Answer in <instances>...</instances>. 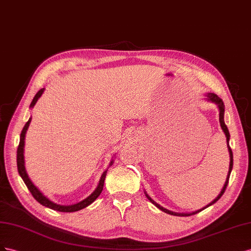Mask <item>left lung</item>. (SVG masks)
Returning <instances> with one entry per match:
<instances>
[{
	"label": "left lung",
	"mask_w": 251,
	"mask_h": 251,
	"mask_svg": "<svg viewBox=\"0 0 251 251\" xmlns=\"http://www.w3.org/2000/svg\"><path fill=\"white\" fill-rule=\"evenodd\" d=\"M207 98H208V100L209 101H211V102H213V103H216V104H218V106H219V110H220V118H219V120H220V124H221V127H222V129H223V131H224V133H225V135H226V140H227V143H228V150H229V155H230V164H229V171H228V175H227V177H226V182H225V185H224V187H223V189H222V191L220 192V195L213 200V201L210 203V204H208L207 205L206 207H204L203 209H205V208H207V207H209L210 205H212V204H214L216 203L218 200L223 196V193L225 192V190H226V187H227V185H228V181H229V176H230V173H231V170H232V166H233V155H232V150H231V148H230V146H229V138H230V134H229V131H228V128H227V126H226V124H225V122H224V103H223V101H222V99H220L216 94H208L207 95ZM145 195H146V197H147V199L149 200L150 202H151L152 204H154L157 208L159 209H161L162 211H164V212H166V213H169V214H173V216H183V217H188V216H190V214H195V213H198V212H200V211H202L203 209H201V210H198V211H196V212H192V213H176V212H173V211H170V210H167L166 208H163L162 206H160L159 204H156L153 200L150 198L147 193L145 192Z\"/></svg>",
	"instance_id": "obj_1"
}]
</instances>
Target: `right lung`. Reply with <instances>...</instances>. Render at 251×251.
<instances>
[{
	"mask_svg": "<svg viewBox=\"0 0 251 251\" xmlns=\"http://www.w3.org/2000/svg\"><path fill=\"white\" fill-rule=\"evenodd\" d=\"M43 91H44V88L39 90L37 92V95L34 96L32 102L30 104V107H33L34 104L37 103L38 99L42 96ZM30 121L31 119L28 120L27 123L25 124L24 128L22 132H21V135H20V143H19V146H18V150H17V165H18V171L19 174L21 176V177L23 178L24 183L26 184L27 188L29 189V191L31 192L32 197L37 200V201L42 204L43 206L45 207H48V208L50 209H53V210H56V211H61V212H74V211H77V210H81L83 208H85V207H87L88 205H90L92 202L95 201V200H97V198L101 195V192L103 190V187H104V181H105V177H106V174H107V170L104 171L102 176H101V180H100V183L98 185L97 189L91 193V195L86 198L85 200H83L82 202L80 203H76L75 205H69V206H62V205H58L55 204L53 202L50 201L49 199H47L43 193L35 187V186L33 185V183L30 181V178L28 177V175L26 174V170H25V166H24V143H25V134H26V131H27V128L29 127V124H30ZM112 162H110V165H112Z\"/></svg>",
	"mask_w": 251,
	"mask_h": 251,
	"instance_id": "obj_1",
	"label": "right lung"
}]
</instances>
